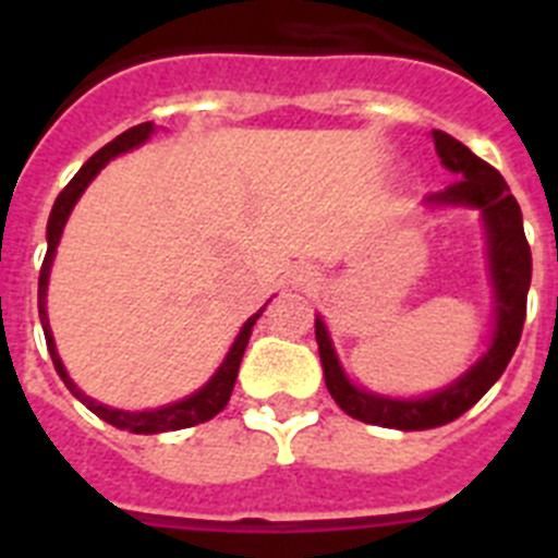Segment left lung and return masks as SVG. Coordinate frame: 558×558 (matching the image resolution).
Returning a JSON list of instances; mask_svg holds the SVG:
<instances>
[{
  "label": "left lung",
  "mask_w": 558,
  "mask_h": 558,
  "mask_svg": "<svg viewBox=\"0 0 558 558\" xmlns=\"http://www.w3.org/2000/svg\"><path fill=\"white\" fill-rule=\"evenodd\" d=\"M430 140L441 165L461 179L447 186L445 192L433 195L430 201L433 204L477 206L486 220V231H489L492 282H495L497 299V329L492 349L445 391L427 399L402 402V399H386L354 388L335 357L327 327L322 318H315V340H318V354H322L324 379H327L329 393L340 405V411L357 422H366V425L393 427V430H430V427L456 422L461 413L470 411L509 366L511 354L520 343L525 304H529L531 245L522 231L520 204L509 192V184L502 181L495 167L477 159L470 147L452 140L450 133L433 131Z\"/></svg>",
  "instance_id": "left-lung-1"
}]
</instances>
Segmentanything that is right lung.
I'll use <instances>...</instances> for the list:
<instances>
[{"instance_id":"add662e5","label":"right lung","mask_w":558,"mask_h":558,"mask_svg":"<svg viewBox=\"0 0 558 558\" xmlns=\"http://www.w3.org/2000/svg\"><path fill=\"white\" fill-rule=\"evenodd\" d=\"M150 133H153V122H142V125L128 128V131L120 133L117 140L108 142L106 147H100V150H97L95 156H92V159H88L86 165L75 172V179L63 186V192L56 198V206H52V211H49L47 256H44L41 274H38V315H41L44 338H47L49 357H52V366H56L58 377H61L63 383H66L69 391L75 393V397L81 399L88 411L97 413L102 422H108V425L120 427V430H128V433H142V436H147V433H167V430H184V427H195V425H201V422H209L211 416H218V413L229 405V397H231V391H234V383H236V368H240V360H243L245 347H248L251 327H254L256 318H259L265 310L263 307L259 313H254L248 322H245V327L240 329V335H236L234 347H231V352L226 354L223 366L218 368V374H215V377H211L198 393H192V397L181 399V402H175V405L159 408V411H142V413L113 411V408H106V405H100V402H95V399H88L86 393H83L81 388L72 383V379H69L66 368H63L61 357H58V352H56V340H52V332H49V322H47V302H44V299H47L49 265H52V256H56L58 240H61V231H63V226H66L69 211H72V206L77 204V198L83 195V190L88 186V181L95 179L97 172H100L102 167L113 159V156H120V153L142 145V142L150 136Z\"/></svg>"}]
</instances>
